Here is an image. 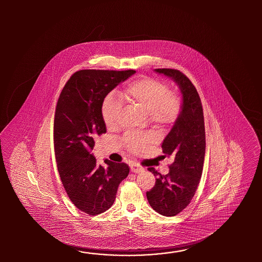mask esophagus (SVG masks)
<instances>
[{"label": "esophagus", "instance_id": "esophagus-1", "mask_svg": "<svg viewBox=\"0 0 262 262\" xmlns=\"http://www.w3.org/2000/svg\"><path fill=\"white\" fill-rule=\"evenodd\" d=\"M130 168H131V172L134 173L141 172L143 170V168L141 167V166H139L138 163H132L131 166H130Z\"/></svg>", "mask_w": 262, "mask_h": 262}]
</instances>
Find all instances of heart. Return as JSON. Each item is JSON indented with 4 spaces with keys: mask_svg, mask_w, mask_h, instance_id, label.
Listing matches in <instances>:
<instances>
[{
    "mask_svg": "<svg viewBox=\"0 0 262 262\" xmlns=\"http://www.w3.org/2000/svg\"><path fill=\"white\" fill-rule=\"evenodd\" d=\"M122 95L129 105L147 113L148 121L159 127L174 123L181 112L178 96L170 94L166 84L155 78L143 77L134 80L126 85ZM121 110V101L112 94L107 95L101 110L104 123L107 127H113L117 123ZM123 141L130 150L139 151L151 142V137L150 135L128 134Z\"/></svg>",
    "mask_w": 262,
    "mask_h": 262,
    "instance_id": "1",
    "label": "heart"
}]
</instances>
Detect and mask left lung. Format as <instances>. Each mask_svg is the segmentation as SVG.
I'll list each match as a JSON object with an SVG mask.
<instances>
[{
  "label": "left lung",
  "mask_w": 262,
  "mask_h": 262,
  "mask_svg": "<svg viewBox=\"0 0 262 262\" xmlns=\"http://www.w3.org/2000/svg\"><path fill=\"white\" fill-rule=\"evenodd\" d=\"M155 72L171 78L182 94L177 120L162 143L164 157H171L167 175L149 167L156 177L155 186L146 193L150 207L165 216H174L186 208L201 181L205 156V127L201 98L195 86L183 73L158 68Z\"/></svg>",
  "instance_id": "obj_1"
}]
</instances>
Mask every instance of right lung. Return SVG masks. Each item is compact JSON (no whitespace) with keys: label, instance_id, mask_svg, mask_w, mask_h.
<instances>
[{"label":"right lung","instance_id":"obj_1","mask_svg":"<svg viewBox=\"0 0 262 262\" xmlns=\"http://www.w3.org/2000/svg\"><path fill=\"white\" fill-rule=\"evenodd\" d=\"M135 70L86 69L64 85L56 106L54 150L61 183L73 204L90 215L108 210L121 182L128 176L124 163H96L95 139L106 133L102 105L106 95Z\"/></svg>","mask_w":262,"mask_h":262}]
</instances>
